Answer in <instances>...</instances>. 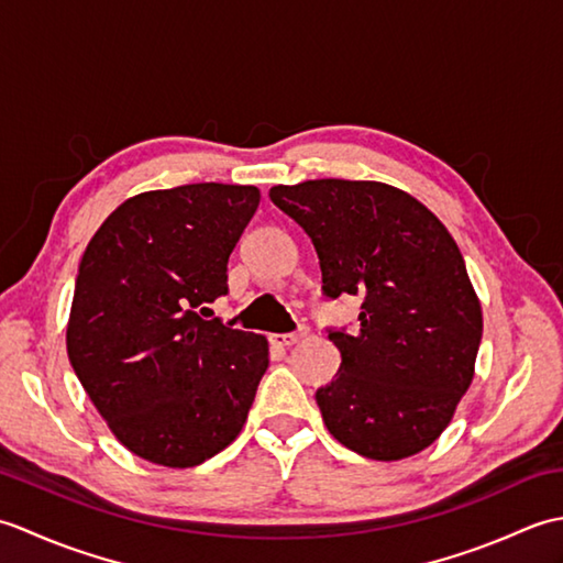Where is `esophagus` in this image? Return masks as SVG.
<instances>
[{
    "instance_id": "1",
    "label": "esophagus",
    "mask_w": 563,
    "mask_h": 563,
    "mask_svg": "<svg viewBox=\"0 0 563 563\" xmlns=\"http://www.w3.org/2000/svg\"><path fill=\"white\" fill-rule=\"evenodd\" d=\"M300 339H302V333H273L271 343L278 345V349H290V345H295Z\"/></svg>"
}]
</instances>
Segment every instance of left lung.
I'll return each instance as SVG.
<instances>
[{
    "label": "left lung",
    "instance_id": "left-lung-1",
    "mask_svg": "<svg viewBox=\"0 0 563 563\" xmlns=\"http://www.w3.org/2000/svg\"><path fill=\"white\" fill-rule=\"evenodd\" d=\"M271 200L317 249L329 297L361 295L357 333L331 331L341 367L317 391L329 433L367 460L440 438L474 379L484 317L460 246L421 200L379 181L317 178Z\"/></svg>",
    "mask_w": 563,
    "mask_h": 563
}]
</instances>
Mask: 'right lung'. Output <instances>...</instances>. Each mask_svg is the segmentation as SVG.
<instances>
[{"label":"right lung","mask_w":563,"mask_h":563,"mask_svg":"<svg viewBox=\"0 0 563 563\" xmlns=\"http://www.w3.org/2000/svg\"><path fill=\"white\" fill-rule=\"evenodd\" d=\"M261 202L256 186L188 184L121 202L84 251L69 363L123 445L188 470L242 433L268 367L261 333L202 319Z\"/></svg>","instance_id":"add662e5"}]
</instances>
